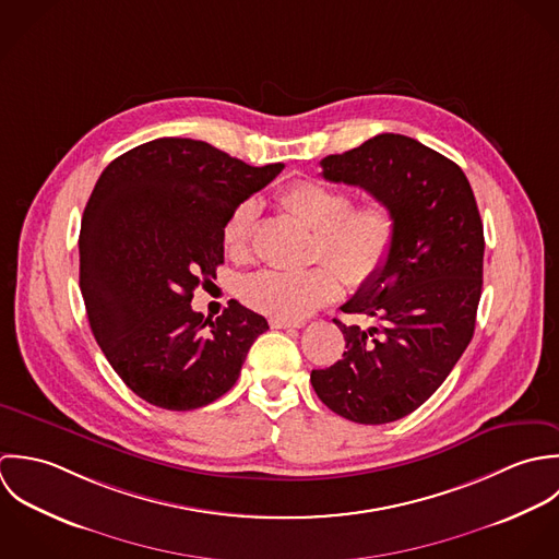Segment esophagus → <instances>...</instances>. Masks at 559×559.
Here are the masks:
<instances>
[{
	"label": "esophagus",
	"instance_id": "1",
	"mask_svg": "<svg viewBox=\"0 0 559 559\" xmlns=\"http://www.w3.org/2000/svg\"><path fill=\"white\" fill-rule=\"evenodd\" d=\"M270 326H272V329H302L305 322H302V320L292 322V320H278V318H274V320H270Z\"/></svg>",
	"mask_w": 559,
	"mask_h": 559
}]
</instances>
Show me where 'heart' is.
Returning <instances> with one entry per match:
<instances>
[{
    "label": "heart",
    "mask_w": 559,
    "mask_h": 559,
    "mask_svg": "<svg viewBox=\"0 0 559 559\" xmlns=\"http://www.w3.org/2000/svg\"><path fill=\"white\" fill-rule=\"evenodd\" d=\"M278 203L316 230L313 254L326 263L307 272L263 270L243 278L241 298L250 309L278 320H300L333 302L343 281L362 287L380 276L397 237V216L389 201L373 197L352 205L347 188L300 179L278 194ZM257 216L254 201H243L228 214L223 226L228 257L250 254Z\"/></svg>",
    "instance_id": "heart-1"
}]
</instances>
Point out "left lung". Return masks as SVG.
Returning a JSON list of instances; mask_svg holds the SVG:
<instances>
[{
	"label": "left lung",
	"instance_id": "8db88e82",
	"mask_svg": "<svg viewBox=\"0 0 559 559\" xmlns=\"http://www.w3.org/2000/svg\"><path fill=\"white\" fill-rule=\"evenodd\" d=\"M322 177L389 201L397 237L380 276L341 307L371 326L335 320L343 358L313 369L311 384L354 424H391L445 382L473 338L484 272L479 210L457 164L400 133L324 157Z\"/></svg>",
	"mask_w": 559,
	"mask_h": 559
}]
</instances>
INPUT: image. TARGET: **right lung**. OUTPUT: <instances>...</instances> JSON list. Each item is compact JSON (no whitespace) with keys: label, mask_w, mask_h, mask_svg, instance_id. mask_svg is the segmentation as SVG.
Returning a JSON list of instances; mask_svg holds the SVG:
<instances>
[{"label":"right lung","mask_w":559,"mask_h":559,"mask_svg":"<svg viewBox=\"0 0 559 559\" xmlns=\"http://www.w3.org/2000/svg\"><path fill=\"white\" fill-rule=\"evenodd\" d=\"M281 170L201 140L157 138L102 173L82 218L80 289L99 347L144 402L166 411L216 402L267 331L237 300L216 320L190 302L224 261L228 214Z\"/></svg>","instance_id":"1"}]
</instances>
